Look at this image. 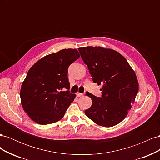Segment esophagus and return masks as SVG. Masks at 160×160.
<instances>
[{"label":"esophagus","instance_id":"esophagus-1","mask_svg":"<svg viewBox=\"0 0 160 160\" xmlns=\"http://www.w3.org/2000/svg\"><path fill=\"white\" fill-rule=\"evenodd\" d=\"M76 95H77V97H81V96L83 95V93H79V92H77V93H76Z\"/></svg>","mask_w":160,"mask_h":160}]
</instances>
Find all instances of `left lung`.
I'll list each match as a JSON object with an SVG mask.
<instances>
[{"label": "left lung", "mask_w": 160, "mask_h": 160, "mask_svg": "<svg viewBox=\"0 0 160 160\" xmlns=\"http://www.w3.org/2000/svg\"><path fill=\"white\" fill-rule=\"evenodd\" d=\"M94 83L102 85V97L87 92L92 100L85 115L94 123L113 127L126 117L135 102L139 83L135 71L119 52L101 47L79 48Z\"/></svg>", "instance_id": "obj_1"}]
</instances>
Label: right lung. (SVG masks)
I'll return each mask as SVG.
<instances>
[{
  "label": "right lung",
  "instance_id": "right-lung-1",
  "mask_svg": "<svg viewBox=\"0 0 160 160\" xmlns=\"http://www.w3.org/2000/svg\"><path fill=\"white\" fill-rule=\"evenodd\" d=\"M80 57L75 49H62L45 56L28 70L20 96L24 111L34 122L47 125L57 122L74 101L70 88L68 67Z\"/></svg>",
  "mask_w": 160,
  "mask_h": 160
}]
</instances>
